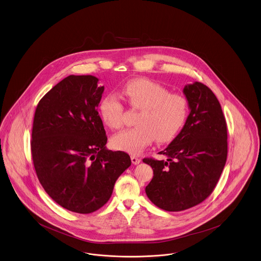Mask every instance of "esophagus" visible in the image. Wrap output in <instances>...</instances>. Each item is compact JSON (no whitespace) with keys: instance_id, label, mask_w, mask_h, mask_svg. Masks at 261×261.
<instances>
[{"instance_id":"obj_1","label":"esophagus","mask_w":261,"mask_h":261,"mask_svg":"<svg viewBox=\"0 0 261 261\" xmlns=\"http://www.w3.org/2000/svg\"><path fill=\"white\" fill-rule=\"evenodd\" d=\"M131 161H132V163H133L134 165H138V164L141 162V159L135 156V155H132V156H131Z\"/></svg>"}]
</instances>
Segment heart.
I'll list each match as a JSON object with an SVG mask.
<instances>
[{"label": "heart", "mask_w": 261, "mask_h": 261, "mask_svg": "<svg viewBox=\"0 0 261 261\" xmlns=\"http://www.w3.org/2000/svg\"><path fill=\"white\" fill-rule=\"evenodd\" d=\"M121 93L133 109L141 110L135 128L114 136L111 145L130 154H140L155 139L157 143L171 142L178 134L188 114V100L178 94H171L166 87L146 79L126 83ZM105 124L119 129L123 123L124 108L115 95H107L99 104Z\"/></svg>", "instance_id": "heart-1"}]
</instances>
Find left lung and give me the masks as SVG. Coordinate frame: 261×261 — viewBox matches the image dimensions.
Returning a JSON list of instances; mask_svg holds the SVG:
<instances>
[{
  "mask_svg": "<svg viewBox=\"0 0 261 261\" xmlns=\"http://www.w3.org/2000/svg\"><path fill=\"white\" fill-rule=\"evenodd\" d=\"M182 92L189 115L177 137L159 152L167 160H143L153 170L147 197L169 212L194 207L207 198L227 158L226 122L216 95L198 82L185 85Z\"/></svg>",
  "mask_w": 261,
  "mask_h": 261,
  "instance_id": "obj_1",
  "label": "left lung"
}]
</instances>
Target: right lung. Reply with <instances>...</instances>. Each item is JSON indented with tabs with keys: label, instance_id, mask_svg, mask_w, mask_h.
<instances>
[{
	"label": "right lung",
	"instance_id": "right-lung-1",
	"mask_svg": "<svg viewBox=\"0 0 261 261\" xmlns=\"http://www.w3.org/2000/svg\"><path fill=\"white\" fill-rule=\"evenodd\" d=\"M104 86L93 75L65 77L42 97L32 131V157L46 193L63 208L90 214L111 198L130 156L107 148L97 107Z\"/></svg>",
	"mask_w": 261,
	"mask_h": 261
}]
</instances>
